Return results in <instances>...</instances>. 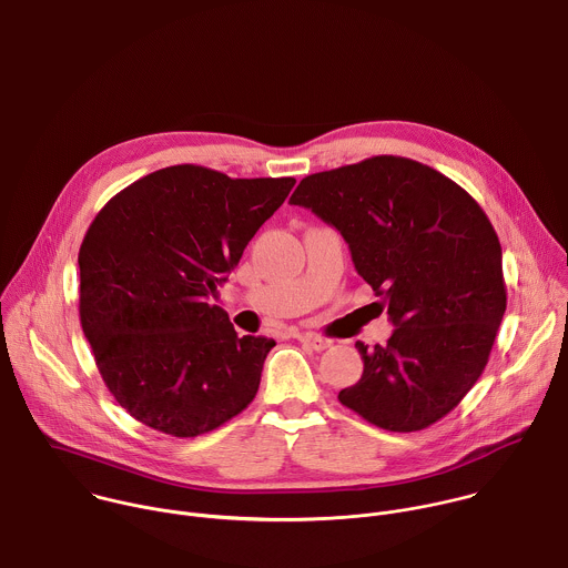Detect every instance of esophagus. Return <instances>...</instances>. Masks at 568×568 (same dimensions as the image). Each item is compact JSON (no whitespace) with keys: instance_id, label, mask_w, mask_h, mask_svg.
<instances>
[{"instance_id":"1","label":"esophagus","mask_w":568,"mask_h":568,"mask_svg":"<svg viewBox=\"0 0 568 568\" xmlns=\"http://www.w3.org/2000/svg\"><path fill=\"white\" fill-rule=\"evenodd\" d=\"M302 344H306L308 348H313V351H326L328 346H331V342L326 339V337H320V335H313V333H300V335H295Z\"/></svg>"}]
</instances>
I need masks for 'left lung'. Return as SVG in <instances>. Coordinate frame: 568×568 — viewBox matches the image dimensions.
Listing matches in <instances>:
<instances>
[{
  "label": "left lung",
  "instance_id": "8db88e82",
  "mask_svg": "<svg viewBox=\"0 0 568 568\" xmlns=\"http://www.w3.org/2000/svg\"><path fill=\"white\" fill-rule=\"evenodd\" d=\"M339 231L395 331L339 402L397 433L422 430L473 388L506 311L501 246L479 204L419 162L377 155L308 175L291 195Z\"/></svg>",
  "mask_w": 568,
  "mask_h": 568
}]
</instances>
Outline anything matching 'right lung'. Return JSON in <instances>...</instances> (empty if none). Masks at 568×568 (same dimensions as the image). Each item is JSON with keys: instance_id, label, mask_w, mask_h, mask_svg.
<instances>
[{"instance_id": "right-lung-1", "label": "right lung", "mask_w": 568, "mask_h": 568, "mask_svg": "<svg viewBox=\"0 0 568 568\" xmlns=\"http://www.w3.org/2000/svg\"><path fill=\"white\" fill-rule=\"evenodd\" d=\"M293 186L180 164L93 220L78 257L80 320L104 384L142 424L197 437L253 402L275 342L237 337L211 297Z\"/></svg>"}]
</instances>
